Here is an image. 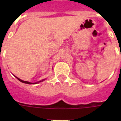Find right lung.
<instances>
[{"mask_svg":"<svg viewBox=\"0 0 121 121\" xmlns=\"http://www.w3.org/2000/svg\"><path fill=\"white\" fill-rule=\"evenodd\" d=\"M14 77L16 78H17L20 81V82H21L22 83H27V84H36V83H38L39 82H43L44 80H45V79H43V80H40V81H39V82H35V83H31V82H27V81H24L22 80L21 79H20V78H19L18 77H16V76L14 75Z\"/></svg>","mask_w":121,"mask_h":121,"instance_id":"1","label":"right lung"}]
</instances>
